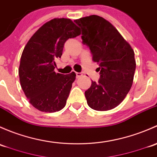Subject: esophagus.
Returning <instances> with one entry per match:
<instances>
[{
  "instance_id": "obj_1",
  "label": "esophagus",
  "mask_w": 157,
  "mask_h": 157,
  "mask_svg": "<svg viewBox=\"0 0 157 157\" xmlns=\"http://www.w3.org/2000/svg\"><path fill=\"white\" fill-rule=\"evenodd\" d=\"M75 74H76V78H80V77L82 76V73H81V72H75Z\"/></svg>"
}]
</instances>
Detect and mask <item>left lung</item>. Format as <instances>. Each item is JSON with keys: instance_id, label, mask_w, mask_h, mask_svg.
Wrapping results in <instances>:
<instances>
[{"instance_id": "obj_1", "label": "left lung", "mask_w": 157, "mask_h": 157, "mask_svg": "<svg viewBox=\"0 0 157 157\" xmlns=\"http://www.w3.org/2000/svg\"><path fill=\"white\" fill-rule=\"evenodd\" d=\"M82 29V39L89 48L93 60L99 64L101 78L85 92L88 105L106 111L122 102L132 88L136 63L131 45L118 30L97 15L75 19Z\"/></svg>"}]
</instances>
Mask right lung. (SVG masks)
I'll use <instances>...</instances> for the list:
<instances>
[{
    "label": "right lung",
    "mask_w": 157,
    "mask_h": 157,
    "mask_svg": "<svg viewBox=\"0 0 157 157\" xmlns=\"http://www.w3.org/2000/svg\"><path fill=\"white\" fill-rule=\"evenodd\" d=\"M80 34L71 19L56 18L40 27L24 48L19 82L29 103L38 110L54 113L66 106L76 75L56 73V60L62 56L67 40Z\"/></svg>",
    "instance_id": "right-lung-1"
}]
</instances>
